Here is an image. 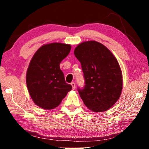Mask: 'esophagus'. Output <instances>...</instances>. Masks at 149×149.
<instances>
[{"instance_id": "esophagus-1", "label": "esophagus", "mask_w": 149, "mask_h": 149, "mask_svg": "<svg viewBox=\"0 0 149 149\" xmlns=\"http://www.w3.org/2000/svg\"><path fill=\"white\" fill-rule=\"evenodd\" d=\"M71 85L72 86V89H75V83L74 82L71 83Z\"/></svg>"}]
</instances>
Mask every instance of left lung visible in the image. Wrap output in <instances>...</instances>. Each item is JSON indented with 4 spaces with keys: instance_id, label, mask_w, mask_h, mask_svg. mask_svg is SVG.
<instances>
[{
    "instance_id": "obj_1",
    "label": "left lung",
    "mask_w": 149,
    "mask_h": 149,
    "mask_svg": "<svg viewBox=\"0 0 149 149\" xmlns=\"http://www.w3.org/2000/svg\"><path fill=\"white\" fill-rule=\"evenodd\" d=\"M74 54L81 62L85 85L78 88L85 105L95 112L108 110L119 99L123 87L118 60L104 45L95 41L81 42Z\"/></svg>"
}]
</instances>
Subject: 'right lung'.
<instances>
[{
  "instance_id": "obj_1",
  "label": "right lung",
  "mask_w": 149,
  "mask_h": 149,
  "mask_svg": "<svg viewBox=\"0 0 149 149\" xmlns=\"http://www.w3.org/2000/svg\"><path fill=\"white\" fill-rule=\"evenodd\" d=\"M71 50L68 44L52 42L42 45L30 61L26 74L27 89L34 103L45 110L58 106L71 85L65 83L60 62Z\"/></svg>"
}]
</instances>
